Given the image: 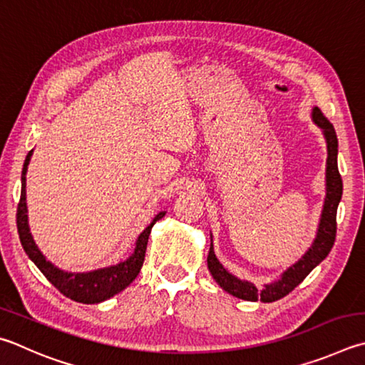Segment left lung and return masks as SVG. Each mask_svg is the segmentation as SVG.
<instances>
[{
  "label": "left lung",
  "instance_id": "obj_1",
  "mask_svg": "<svg viewBox=\"0 0 365 365\" xmlns=\"http://www.w3.org/2000/svg\"><path fill=\"white\" fill-rule=\"evenodd\" d=\"M311 118L316 125L322 129V134L327 142V165H326V200L322 205V214L317 227V233L311 247L304 252V255L294 263L292 267L284 271L281 279L271 284H264L263 289L258 290L254 284L249 281H241L236 276L228 273L223 264L217 260L214 254V246L210 242L207 267L212 277L223 290L233 297L242 298L247 302L260 300L263 303H271L286 297L289 292L300 284L324 258L329 255L330 249L334 247L336 236V209L343 195V182L336 164V155H339V138H336L334 125L329 119L322 115V111L314 107Z\"/></svg>",
  "mask_w": 365,
  "mask_h": 365
}]
</instances>
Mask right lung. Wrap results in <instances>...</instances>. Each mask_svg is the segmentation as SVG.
I'll return each instance as SVG.
<instances>
[{
	"label": "right lung",
	"instance_id": "right-lung-1",
	"mask_svg": "<svg viewBox=\"0 0 365 365\" xmlns=\"http://www.w3.org/2000/svg\"><path fill=\"white\" fill-rule=\"evenodd\" d=\"M33 150L29 151V155L25 158L24 169H22V191H21V201L17 205V231L19 237H21L22 247L25 254L29 255L30 260L36 264L38 269L46 276L52 286H54L58 292L63 294L65 297L71 298V300L79 303H101L108 300L110 297L121 292L129 284L135 279L137 274L140 273L142 264L145 260V252H147L148 236L151 233L153 225L161 220L165 215V212H160L151 222L147 228H145L140 236L135 241V249L132 252L129 258H125L124 262L118 264H111L107 268H98L94 271H88V273H68L57 268L56 264H52L49 260H46V257L41 254V250L33 241V236L29 228V215H26V169H29L30 158Z\"/></svg>",
	"mask_w": 365,
	"mask_h": 365
}]
</instances>
